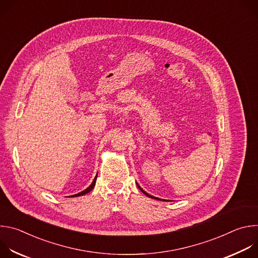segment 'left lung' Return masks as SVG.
Wrapping results in <instances>:
<instances>
[{
  "label": "left lung",
  "instance_id": "left-lung-1",
  "mask_svg": "<svg viewBox=\"0 0 258 258\" xmlns=\"http://www.w3.org/2000/svg\"><path fill=\"white\" fill-rule=\"evenodd\" d=\"M137 185H138V183H137ZM138 188H139V189H140V190H141V191H142V192H143V193H144V194H145L147 197H149V198H153V199H156V200H161V199H159V198H157V197H154V196H152V195L148 194V193H147V192H145V191H144V190H143V189H142V188H141L139 185H138Z\"/></svg>",
  "mask_w": 258,
  "mask_h": 258
}]
</instances>
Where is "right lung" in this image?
I'll use <instances>...</instances> for the list:
<instances>
[{"label": "right lung", "instance_id": "add662e5", "mask_svg": "<svg viewBox=\"0 0 258 258\" xmlns=\"http://www.w3.org/2000/svg\"><path fill=\"white\" fill-rule=\"evenodd\" d=\"M97 175H98V173H97ZM97 175L95 176V178H94V180L92 181V183L91 185L85 190V191H82L81 193H79V194H76V195H72V196H70V197H78V196H83V195H86V194H88L89 192H91L93 189H94V187H95V185H96V179H97Z\"/></svg>", "mask_w": 258, "mask_h": 258}]
</instances>
